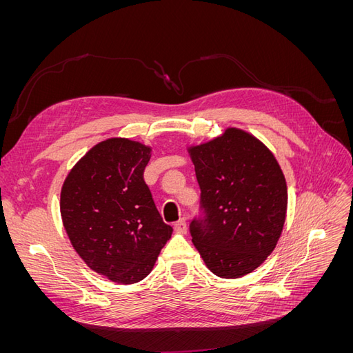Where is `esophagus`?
Instances as JSON below:
<instances>
[{
    "label": "esophagus",
    "mask_w": 353,
    "mask_h": 353,
    "mask_svg": "<svg viewBox=\"0 0 353 353\" xmlns=\"http://www.w3.org/2000/svg\"><path fill=\"white\" fill-rule=\"evenodd\" d=\"M174 228L179 234H185L187 232V222H185V219H179L178 222H175L174 223Z\"/></svg>",
    "instance_id": "1"
}]
</instances>
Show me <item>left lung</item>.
Instances as JSON below:
<instances>
[{
  "label": "left lung",
  "instance_id": "1",
  "mask_svg": "<svg viewBox=\"0 0 353 353\" xmlns=\"http://www.w3.org/2000/svg\"><path fill=\"white\" fill-rule=\"evenodd\" d=\"M201 190L205 222L190 225L203 262L221 279H240L266 261L287 215V183L279 160L259 138L230 126L187 145Z\"/></svg>",
  "mask_w": 353,
  "mask_h": 353
}]
</instances>
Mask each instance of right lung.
Returning <instances> with one entry per match:
<instances>
[{
  "label": "right lung",
  "instance_id": "1",
  "mask_svg": "<svg viewBox=\"0 0 353 353\" xmlns=\"http://www.w3.org/2000/svg\"><path fill=\"white\" fill-rule=\"evenodd\" d=\"M150 156V145L108 138L74 163L61 187L60 213L72 248L117 284L144 280L174 231L143 179Z\"/></svg>",
  "mask_w": 353,
  "mask_h": 353
}]
</instances>
